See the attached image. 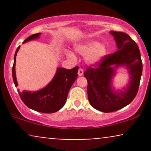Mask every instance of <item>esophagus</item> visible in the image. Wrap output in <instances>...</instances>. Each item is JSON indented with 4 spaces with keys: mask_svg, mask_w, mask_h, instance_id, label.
<instances>
[{
    "mask_svg": "<svg viewBox=\"0 0 151 151\" xmlns=\"http://www.w3.org/2000/svg\"><path fill=\"white\" fill-rule=\"evenodd\" d=\"M83 74H84V72H83L82 69L79 68V70H78V75L79 76H82Z\"/></svg>",
    "mask_w": 151,
    "mask_h": 151,
    "instance_id": "1",
    "label": "esophagus"
}]
</instances>
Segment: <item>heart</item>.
I'll use <instances>...</instances> for the list:
<instances>
[{
	"instance_id": "1",
	"label": "heart",
	"mask_w": 151,
	"mask_h": 151,
	"mask_svg": "<svg viewBox=\"0 0 151 151\" xmlns=\"http://www.w3.org/2000/svg\"><path fill=\"white\" fill-rule=\"evenodd\" d=\"M74 49L79 55H85V62L89 65H97L102 61L106 55V47L95 40H89L78 44ZM67 56L71 59H75V56L72 52H67Z\"/></svg>"
}]
</instances>
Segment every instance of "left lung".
I'll return each instance as SVG.
<instances>
[{
    "label": "left lung",
    "instance_id": "1",
    "mask_svg": "<svg viewBox=\"0 0 151 151\" xmlns=\"http://www.w3.org/2000/svg\"><path fill=\"white\" fill-rule=\"evenodd\" d=\"M116 42L117 51L106 55L97 66L86 69L84 75L87 79L88 99L94 109L104 113L116 111L129 105L136 97L143 70L139 48L129 35L111 31ZM119 66H126L130 79L123 90L115 91L112 78Z\"/></svg>",
    "mask_w": 151,
    "mask_h": 151
}]
</instances>
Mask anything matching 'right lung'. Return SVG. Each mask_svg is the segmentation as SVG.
<instances>
[{
  "mask_svg": "<svg viewBox=\"0 0 151 151\" xmlns=\"http://www.w3.org/2000/svg\"><path fill=\"white\" fill-rule=\"evenodd\" d=\"M41 33H36L30 35L25 40L23 43L32 40L37 39ZM20 46L17 48L14 55L12 73L15 86H18V81L15 74V59ZM79 67L76 66L72 70L58 67L56 74L49 84L43 89L36 91H30L24 90L19 95L22 101L27 107L41 113L51 114L58 111L65 104L67 95L71 86L77 78V72Z\"/></svg>",
  "mask_w": 151,
  "mask_h": 151,
  "instance_id": "obj_1",
  "label": "right lung"
}]
</instances>
